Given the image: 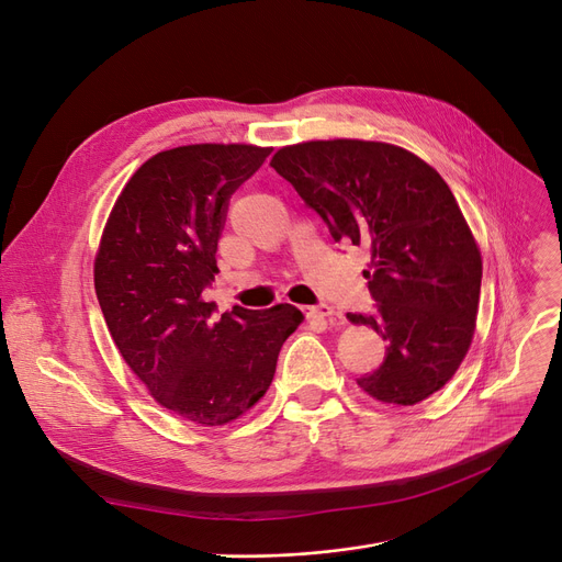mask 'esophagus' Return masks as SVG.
<instances>
[{"label":"esophagus","mask_w":562,"mask_h":562,"mask_svg":"<svg viewBox=\"0 0 562 562\" xmlns=\"http://www.w3.org/2000/svg\"><path fill=\"white\" fill-rule=\"evenodd\" d=\"M333 314H335V310H333L330 305H326V303H318V305H314V307L307 310V316H310V318H330Z\"/></svg>","instance_id":"1"}]
</instances>
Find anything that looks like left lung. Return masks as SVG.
I'll return each mask as SVG.
<instances>
[{
    "instance_id": "1",
    "label": "left lung",
    "mask_w": 562,
    "mask_h": 562,
    "mask_svg": "<svg viewBox=\"0 0 562 562\" xmlns=\"http://www.w3.org/2000/svg\"><path fill=\"white\" fill-rule=\"evenodd\" d=\"M271 166L339 244L369 250L373 314H348L387 341L382 364L358 378L373 398L415 405L441 390L476 328L483 261L439 172L403 147L375 140H307Z\"/></svg>"
}]
</instances>
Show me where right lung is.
Returning a JSON list of instances; mask_svg holds the SVG:
<instances>
[{"mask_svg":"<svg viewBox=\"0 0 562 562\" xmlns=\"http://www.w3.org/2000/svg\"><path fill=\"white\" fill-rule=\"evenodd\" d=\"M271 147L182 145L147 159L117 195L95 257V293L130 369L172 415L202 426L239 419L271 387L293 305L214 316L202 291L232 193Z\"/></svg>","mask_w":562,"mask_h":562,"instance_id":"add662e5","label":"right lung"}]
</instances>
